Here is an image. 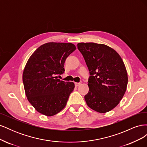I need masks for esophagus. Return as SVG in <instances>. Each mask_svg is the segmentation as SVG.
Listing matches in <instances>:
<instances>
[{
	"label": "esophagus",
	"instance_id": "obj_1",
	"mask_svg": "<svg viewBox=\"0 0 147 147\" xmlns=\"http://www.w3.org/2000/svg\"><path fill=\"white\" fill-rule=\"evenodd\" d=\"M81 84H82V82H79V83L75 82V86H78L80 85Z\"/></svg>",
	"mask_w": 147,
	"mask_h": 147
}]
</instances>
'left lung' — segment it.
<instances>
[{"mask_svg": "<svg viewBox=\"0 0 147 147\" xmlns=\"http://www.w3.org/2000/svg\"><path fill=\"white\" fill-rule=\"evenodd\" d=\"M77 47L91 75L89 92L84 96L86 104L96 112H108L117 106L126 91L125 65L116 51L104 44L79 43Z\"/></svg>", "mask_w": 147, "mask_h": 147, "instance_id": "left-lung-1", "label": "left lung"}]
</instances>
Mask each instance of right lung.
Masks as SVG:
<instances>
[{"instance_id":"right-lung-1","label":"right lung","mask_w":147,"mask_h":147,"mask_svg":"<svg viewBox=\"0 0 147 147\" xmlns=\"http://www.w3.org/2000/svg\"><path fill=\"white\" fill-rule=\"evenodd\" d=\"M76 47L71 43L49 42L30 56L23 74L26 96L38 112L51 117L63 110L75 88L73 82L57 79L64 72L65 61Z\"/></svg>"}]
</instances>
